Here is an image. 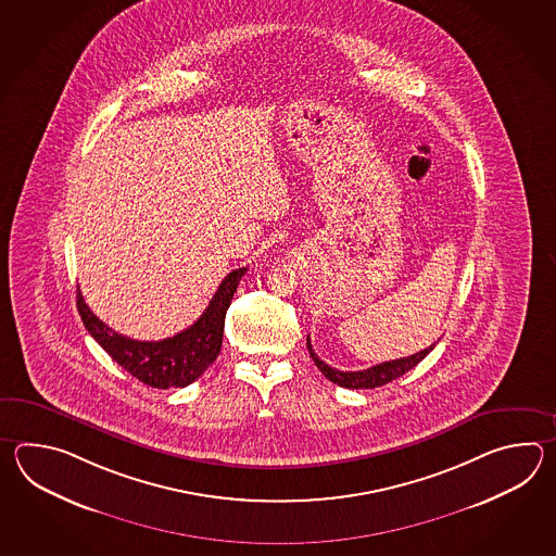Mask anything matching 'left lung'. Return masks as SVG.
<instances>
[{"mask_svg":"<svg viewBox=\"0 0 556 556\" xmlns=\"http://www.w3.org/2000/svg\"><path fill=\"white\" fill-rule=\"evenodd\" d=\"M433 345H429V348L417 352V354L400 357V359H391V362H383V364L367 367V369H359V371H340L336 367L328 366L326 362L319 359L318 355L314 354L312 343H309V338H307V352L312 355V359L318 366L319 371L330 381H333V383H338L340 388H348V390H374V388L390 383L393 379L402 378L403 374H407L412 367L417 366L433 350Z\"/></svg>","mask_w":556,"mask_h":556,"instance_id":"left-lung-1","label":"left lung"}]
</instances>
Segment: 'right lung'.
<instances>
[{
	"instance_id": "1",
	"label": "right lung",
	"mask_w": 556,
	"mask_h": 556,
	"mask_svg": "<svg viewBox=\"0 0 556 556\" xmlns=\"http://www.w3.org/2000/svg\"><path fill=\"white\" fill-rule=\"evenodd\" d=\"M244 273L247 268L228 274L201 318L187 330L159 342H139L111 330L85 304L81 292H77V309L94 342L132 378L156 390L187 388L194 379L201 378L220 354L226 309Z\"/></svg>"
}]
</instances>
